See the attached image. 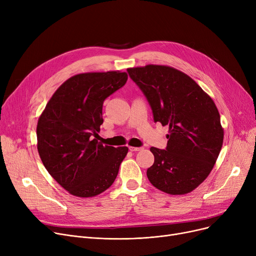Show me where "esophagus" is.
I'll return each instance as SVG.
<instances>
[{
  "label": "esophagus",
  "mask_w": 256,
  "mask_h": 256,
  "mask_svg": "<svg viewBox=\"0 0 256 256\" xmlns=\"http://www.w3.org/2000/svg\"><path fill=\"white\" fill-rule=\"evenodd\" d=\"M128 150H130V152H139V150H142V147H134V146H130V147H128Z\"/></svg>",
  "instance_id": "obj_1"
}]
</instances>
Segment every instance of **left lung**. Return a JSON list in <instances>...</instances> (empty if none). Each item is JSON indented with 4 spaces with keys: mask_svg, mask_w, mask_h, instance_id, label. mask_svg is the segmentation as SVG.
<instances>
[{
    "mask_svg": "<svg viewBox=\"0 0 256 256\" xmlns=\"http://www.w3.org/2000/svg\"><path fill=\"white\" fill-rule=\"evenodd\" d=\"M148 102L154 122L169 126L165 150L152 147L147 178L171 195L193 191L212 171L224 132L214 100L186 74L163 65L128 70Z\"/></svg>",
    "mask_w": 256,
    "mask_h": 256,
    "instance_id": "8db88e82",
    "label": "left lung"
}]
</instances>
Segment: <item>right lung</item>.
Listing matches in <instances>:
<instances>
[{
    "instance_id": "obj_1",
    "label": "right lung",
    "mask_w": 256,
    "mask_h": 256,
    "mask_svg": "<svg viewBox=\"0 0 256 256\" xmlns=\"http://www.w3.org/2000/svg\"><path fill=\"white\" fill-rule=\"evenodd\" d=\"M126 72H87L64 82L37 124V148L42 163L66 191L93 197L114 182L128 148L96 140L104 122L102 104L124 87Z\"/></svg>"
}]
</instances>
